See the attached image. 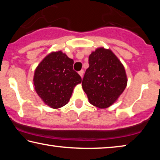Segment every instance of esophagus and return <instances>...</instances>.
<instances>
[{"instance_id": "1", "label": "esophagus", "mask_w": 160, "mask_h": 160, "mask_svg": "<svg viewBox=\"0 0 160 160\" xmlns=\"http://www.w3.org/2000/svg\"><path fill=\"white\" fill-rule=\"evenodd\" d=\"M78 73H79V75L81 76V78H82L83 76V74H84V70H80V71L78 72Z\"/></svg>"}]
</instances>
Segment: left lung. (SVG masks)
<instances>
[{"label": "left lung", "mask_w": 160, "mask_h": 160, "mask_svg": "<svg viewBox=\"0 0 160 160\" xmlns=\"http://www.w3.org/2000/svg\"><path fill=\"white\" fill-rule=\"evenodd\" d=\"M126 85L124 67L112 51L99 48L90 54L82 82L90 104L100 109L110 107Z\"/></svg>", "instance_id": "obj_1"}]
</instances>
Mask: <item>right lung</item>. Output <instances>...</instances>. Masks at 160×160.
Masks as SVG:
<instances>
[{
	"label": "right lung",
	"instance_id": "1",
	"mask_svg": "<svg viewBox=\"0 0 160 160\" xmlns=\"http://www.w3.org/2000/svg\"><path fill=\"white\" fill-rule=\"evenodd\" d=\"M73 63L72 59L59 51L46 56L35 70V90L45 104L53 109L66 105L74 87L82 81L73 70Z\"/></svg>",
	"mask_w": 160,
	"mask_h": 160
}]
</instances>
